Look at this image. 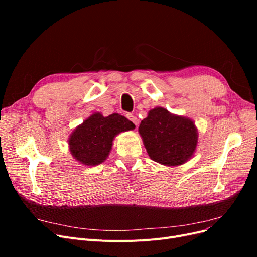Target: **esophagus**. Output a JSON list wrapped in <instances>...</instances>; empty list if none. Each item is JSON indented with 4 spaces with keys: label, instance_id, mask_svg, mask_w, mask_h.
<instances>
[{
    "label": "esophagus",
    "instance_id": "1",
    "mask_svg": "<svg viewBox=\"0 0 257 257\" xmlns=\"http://www.w3.org/2000/svg\"><path fill=\"white\" fill-rule=\"evenodd\" d=\"M126 116H127V119L130 120V121H132L133 122L135 125L137 126V124H138V119L136 118V116L134 115V114H132V113H128V114H126Z\"/></svg>",
    "mask_w": 257,
    "mask_h": 257
}]
</instances>
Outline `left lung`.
<instances>
[{
    "label": "left lung",
    "instance_id": "1",
    "mask_svg": "<svg viewBox=\"0 0 257 257\" xmlns=\"http://www.w3.org/2000/svg\"><path fill=\"white\" fill-rule=\"evenodd\" d=\"M138 132L150 159L162 165H182L196 150L198 132L194 121L170 113L163 107L148 112Z\"/></svg>",
    "mask_w": 257,
    "mask_h": 257
}]
</instances>
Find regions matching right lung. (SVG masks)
Returning <instances> with one entry per match:
<instances>
[{
  "mask_svg": "<svg viewBox=\"0 0 257 257\" xmlns=\"http://www.w3.org/2000/svg\"><path fill=\"white\" fill-rule=\"evenodd\" d=\"M134 128L135 124L119 113L104 116L94 112L73 131L68 138L69 151L80 164L96 166L109 155L114 137Z\"/></svg>",
  "mask_w": 257,
  "mask_h": 257,
  "instance_id": "add662e5",
  "label": "right lung"
}]
</instances>
